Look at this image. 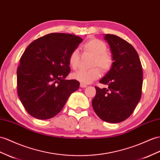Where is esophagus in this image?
<instances>
[{
  "label": "esophagus",
  "mask_w": 160,
  "mask_h": 160,
  "mask_svg": "<svg viewBox=\"0 0 160 160\" xmlns=\"http://www.w3.org/2000/svg\"><path fill=\"white\" fill-rule=\"evenodd\" d=\"M80 87L81 88H86V87H87V85L82 84V83H80Z\"/></svg>",
  "instance_id": "34e87169"
}]
</instances>
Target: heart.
I'll use <instances>...</instances> for the list:
<instances>
[{"instance_id": "heart-1", "label": "heart", "mask_w": 160, "mask_h": 160, "mask_svg": "<svg viewBox=\"0 0 160 160\" xmlns=\"http://www.w3.org/2000/svg\"><path fill=\"white\" fill-rule=\"evenodd\" d=\"M84 54L92 56L88 70L80 69L72 73V78L80 82L88 84L97 80L101 76L99 67L103 72H107L112 68L113 59L112 56L107 52L108 47L103 40L91 38L87 41L81 47ZM80 54L77 49L73 50L69 56L68 63L73 69H76L79 65Z\"/></svg>"}]
</instances>
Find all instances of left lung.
I'll return each instance as SVG.
<instances>
[{"instance_id": "8db88e82", "label": "left lung", "mask_w": 160, "mask_h": 160, "mask_svg": "<svg viewBox=\"0 0 160 160\" xmlns=\"http://www.w3.org/2000/svg\"><path fill=\"white\" fill-rule=\"evenodd\" d=\"M104 38L110 47L113 63L99 81L108 88L95 87L92 105L102 120L118 123L130 117L141 99L142 65L137 51L127 41L113 34H105Z\"/></svg>"}]
</instances>
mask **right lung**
<instances>
[{
	"instance_id": "1",
	"label": "right lung",
	"mask_w": 160,
	"mask_h": 160,
	"mask_svg": "<svg viewBox=\"0 0 160 160\" xmlns=\"http://www.w3.org/2000/svg\"><path fill=\"white\" fill-rule=\"evenodd\" d=\"M82 41L71 34L51 33L29 44L17 70L18 95L30 116L47 120L58 114L80 82L65 80L70 53Z\"/></svg>"
}]
</instances>
